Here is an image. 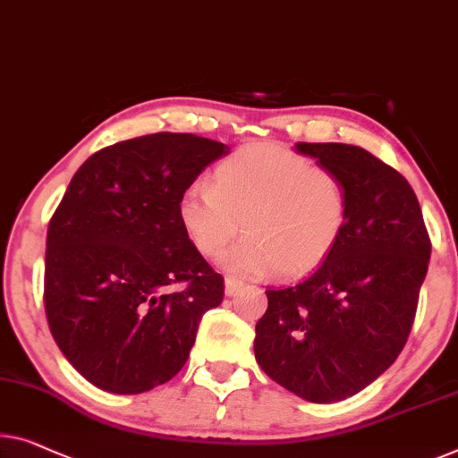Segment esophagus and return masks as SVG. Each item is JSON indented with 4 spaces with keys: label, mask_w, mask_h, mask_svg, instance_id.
<instances>
[{
    "label": "esophagus",
    "mask_w": 458,
    "mask_h": 458,
    "mask_svg": "<svg viewBox=\"0 0 458 458\" xmlns=\"http://www.w3.org/2000/svg\"><path fill=\"white\" fill-rule=\"evenodd\" d=\"M224 285H226V294L228 296H234L236 292H241L242 282H238V279H234V277H226V282H224Z\"/></svg>",
    "instance_id": "obj_1"
}]
</instances>
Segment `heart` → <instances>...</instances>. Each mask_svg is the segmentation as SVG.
<instances>
[{
  "label": "heart",
  "mask_w": 458,
  "mask_h": 458,
  "mask_svg": "<svg viewBox=\"0 0 458 458\" xmlns=\"http://www.w3.org/2000/svg\"><path fill=\"white\" fill-rule=\"evenodd\" d=\"M189 241L203 257L226 252L241 276L296 277L318 267L350 220V189L337 170L273 143H252L217 164L211 187L191 185L179 201Z\"/></svg>",
  "instance_id": "heart-1"
}]
</instances>
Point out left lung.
<instances>
[{"instance_id":"obj_1","label":"left lung","mask_w":458,"mask_h":458,"mask_svg":"<svg viewBox=\"0 0 458 458\" xmlns=\"http://www.w3.org/2000/svg\"><path fill=\"white\" fill-rule=\"evenodd\" d=\"M344 176L350 220L335 249L298 284L265 290L255 358L277 385L312 403L360 393L411 333L432 242L413 189L350 143H296Z\"/></svg>"}]
</instances>
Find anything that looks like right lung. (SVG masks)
<instances>
[{
  "label": "right lung",
  "mask_w": 458,
  "mask_h": 458,
  "mask_svg": "<svg viewBox=\"0 0 458 458\" xmlns=\"http://www.w3.org/2000/svg\"><path fill=\"white\" fill-rule=\"evenodd\" d=\"M226 143L152 133L92 154L47 230L45 312L55 344L94 386L138 394L185 366L224 277L189 241L179 201Z\"/></svg>",
  "instance_id": "add662e5"
}]
</instances>
